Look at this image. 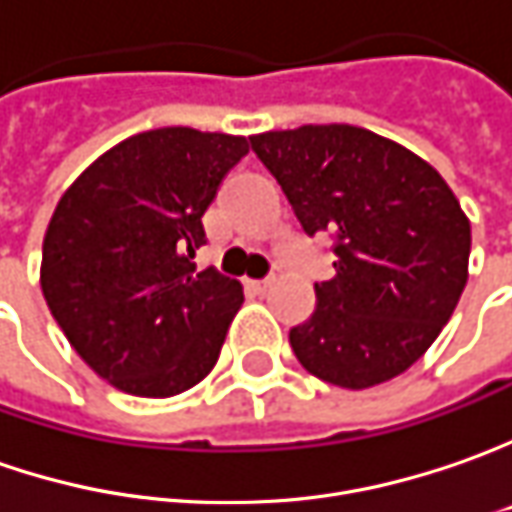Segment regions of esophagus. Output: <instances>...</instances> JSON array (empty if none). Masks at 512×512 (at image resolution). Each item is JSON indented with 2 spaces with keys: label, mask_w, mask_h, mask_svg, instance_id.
Masks as SVG:
<instances>
[{
  "label": "esophagus",
  "mask_w": 512,
  "mask_h": 512,
  "mask_svg": "<svg viewBox=\"0 0 512 512\" xmlns=\"http://www.w3.org/2000/svg\"><path fill=\"white\" fill-rule=\"evenodd\" d=\"M272 286V277H266V280H249V289H255V291H266Z\"/></svg>",
  "instance_id": "34e87169"
}]
</instances>
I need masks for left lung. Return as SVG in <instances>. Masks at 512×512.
Instances as JSON below:
<instances>
[{
  "instance_id": "left-lung-1",
  "label": "left lung",
  "mask_w": 512,
  "mask_h": 512,
  "mask_svg": "<svg viewBox=\"0 0 512 512\" xmlns=\"http://www.w3.org/2000/svg\"><path fill=\"white\" fill-rule=\"evenodd\" d=\"M303 232L334 235V277L289 331L300 365L362 391L408 371L439 337L467 283L470 221L445 178L382 135L306 124L249 138Z\"/></svg>"
}]
</instances>
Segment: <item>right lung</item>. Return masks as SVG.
Listing matches in <instances>:
<instances>
[{"label":"right lung","mask_w":512,"mask_h":512,"mask_svg":"<svg viewBox=\"0 0 512 512\" xmlns=\"http://www.w3.org/2000/svg\"><path fill=\"white\" fill-rule=\"evenodd\" d=\"M246 152L243 135L138 133L56 203L42 294L76 354L118 391L175 397L215 368L243 289L192 257L206 243L203 212Z\"/></svg>","instance_id":"obj_1"}]
</instances>
